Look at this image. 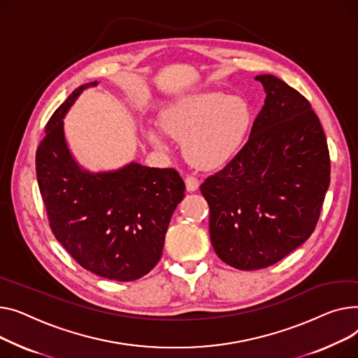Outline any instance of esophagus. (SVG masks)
<instances>
[{
  "label": "esophagus",
  "instance_id": "obj_1",
  "mask_svg": "<svg viewBox=\"0 0 358 358\" xmlns=\"http://www.w3.org/2000/svg\"><path fill=\"white\" fill-rule=\"evenodd\" d=\"M185 185H186V191L187 192H195L199 187V180L195 176H186L185 178Z\"/></svg>",
  "mask_w": 358,
  "mask_h": 358
}]
</instances>
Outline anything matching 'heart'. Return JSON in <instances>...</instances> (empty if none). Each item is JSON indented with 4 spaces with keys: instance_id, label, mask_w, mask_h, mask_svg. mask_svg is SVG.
Returning <instances> with one entry per match:
<instances>
[{
    "instance_id": "obj_1",
    "label": "heart",
    "mask_w": 358,
    "mask_h": 358,
    "mask_svg": "<svg viewBox=\"0 0 358 358\" xmlns=\"http://www.w3.org/2000/svg\"><path fill=\"white\" fill-rule=\"evenodd\" d=\"M250 124L247 101L222 92L180 98L160 117L162 130L176 141H183L186 160L199 169H218L234 159L247 140ZM143 134L157 149H166L159 130L147 127Z\"/></svg>"
}]
</instances>
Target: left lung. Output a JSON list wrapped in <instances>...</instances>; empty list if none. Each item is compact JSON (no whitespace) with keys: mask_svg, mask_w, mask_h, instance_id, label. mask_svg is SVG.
<instances>
[{"mask_svg":"<svg viewBox=\"0 0 358 358\" xmlns=\"http://www.w3.org/2000/svg\"><path fill=\"white\" fill-rule=\"evenodd\" d=\"M256 80L266 99L248 141L201 185L213 247L238 270L275 264L310 237L331 175L327 137L309 101L273 75Z\"/></svg>","mask_w":358,"mask_h":358,"instance_id":"left-lung-1","label":"left lung"}]
</instances>
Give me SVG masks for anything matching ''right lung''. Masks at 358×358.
Wrapping results in <instances>:
<instances>
[{"label": "right lung", "instance_id": "add662e5", "mask_svg": "<svg viewBox=\"0 0 358 358\" xmlns=\"http://www.w3.org/2000/svg\"><path fill=\"white\" fill-rule=\"evenodd\" d=\"M75 90L46 124L36 153V173L52 233L83 268L105 279L131 282L160 260L172 214L185 196L175 169L131 162L118 171L91 173L69 152L63 118Z\"/></svg>", "mask_w": 358, "mask_h": 358}]
</instances>
